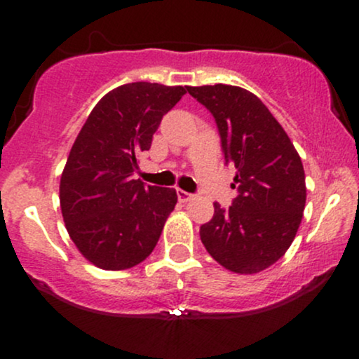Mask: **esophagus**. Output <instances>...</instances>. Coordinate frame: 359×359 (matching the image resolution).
<instances>
[{
    "label": "esophagus",
    "instance_id": "esophagus-1",
    "mask_svg": "<svg viewBox=\"0 0 359 359\" xmlns=\"http://www.w3.org/2000/svg\"><path fill=\"white\" fill-rule=\"evenodd\" d=\"M177 197H179L180 203H187V201L192 199V194L182 191V189H177Z\"/></svg>",
    "mask_w": 359,
    "mask_h": 359
}]
</instances>
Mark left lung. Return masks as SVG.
Segmentation results:
<instances>
[{
    "mask_svg": "<svg viewBox=\"0 0 359 359\" xmlns=\"http://www.w3.org/2000/svg\"><path fill=\"white\" fill-rule=\"evenodd\" d=\"M189 94L211 111L226 163L236 168L238 197L201 226V241L226 270L251 275L290 248L306 208L302 160L282 125L250 90L214 84Z\"/></svg>",
    "mask_w": 359,
    "mask_h": 359,
    "instance_id": "left-lung-1",
    "label": "left lung"
}]
</instances>
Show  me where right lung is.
I'll use <instances>...</instances> for the list:
<instances>
[{
  "instance_id": "add662e5",
  "label": "right lung",
  "mask_w": 359,
  "mask_h": 359,
  "mask_svg": "<svg viewBox=\"0 0 359 359\" xmlns=\"http://www.w3.org/2000/svg\"><path fill=\"white\" fill-rule=\"evenodd\" d=\"M185 94L182 86L131 82L94 106L71 148L60 177V209L69 236L102 270L138 265L155 248L175 189L133 179L138 156Z\"/></svg>"
}]
</instances>
